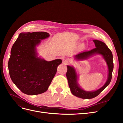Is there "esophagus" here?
<instances>
[{
	"label": "esophagus",
	"instance_id": "esophagus-1",
	"mask_svg": "<svg viewBox=\"0 0 123 123\" xmlns=\"http://www.w3.org/2000/svg\"><path fill=\"white\" fill-rule=\"evenodd\" d=\"M71 62V61L69 59L67 58H64L62 60V63L65 65H67V64H69Z\"/></svg>",
	"mask_w": 123,
	"mask_h": 123
}]
</instances>
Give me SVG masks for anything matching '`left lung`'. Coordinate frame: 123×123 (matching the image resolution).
Segmentation results:
<instances>
[{
	"label": "left lung",
	"instance_id": "left-lung-1",
	"mask_svg": "<svg viewBox=\"0 0 123 123\" xmlns=\"http://www.w3.org/2000/svg\"><path fill=\"white\" fill-rule=\"evenodd\" d=\"M95 44L94 49L89 51L83 52L76 55L74 57L77 60H83L87 59L94 54H100L103 56L107 62L108 68V79L102 87L94 91H87L81 89L77 83V75L75 69L73 67L67 66V72L66 76L68 81L69 86L72 93L77 97L84 99H90L97 96L104 89L108 86L112 79V74L113 70V55L111 50L106 44L98 40H93Z\"/></svg>",
	"mask_w": 123,
	"mask_h": 123
}]
</instances>
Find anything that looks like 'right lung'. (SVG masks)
<instances>
[{
  "mask_svg": "<svg viewBox=\"0 0 123 123\" xmlns=\"http://www.w3.org/2000/svg\"><path fill=\"white\" fill-rule=\"evenodd\" d=\"M44 32L21 33L11 51L8 68L11 80L24 93L34 95L47 90L62 64L61 59L48 62L37 57L36 47L49 37Z\"/></svg>",
  "mask_w": 123,
  "mask_h": 123,
  "instance_id": "add662e5",
  "label": "right lung"
}]
</instances>
